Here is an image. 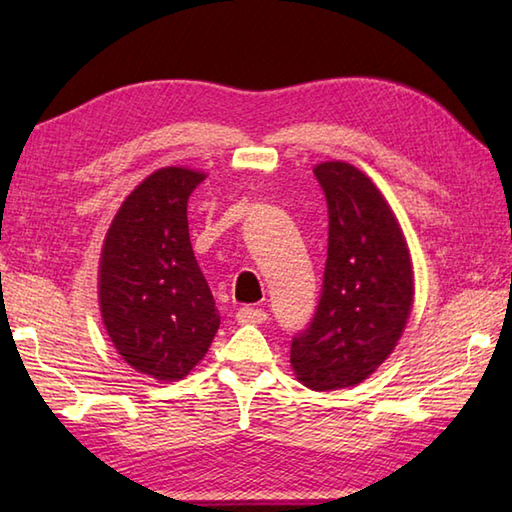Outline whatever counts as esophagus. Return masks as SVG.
<instances>
[{
  "label": "esophagus",
  "mask_w": 512,
  "mask_h": 512,
  "mask_svg": "<svg viewBox=\"0 0 512 512\" xmlns=\"http://www.w3.org/2000/svg\"><path fill=\"white\" fill-rule=\"evenodd\" d=\"M266 319H268V314L262 308L244 306V308L237 310V321L239 323H264Z\"/></svg>",
  "instance_id": "obj_1"
}]
</instances>
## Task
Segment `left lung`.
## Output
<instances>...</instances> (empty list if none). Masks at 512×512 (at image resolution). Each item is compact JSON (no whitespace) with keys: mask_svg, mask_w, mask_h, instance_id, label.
<instances>
[{"mask_svg":"<svg viewBox=\"0 0 512 512\" xmlns=\"http://www.w3.org/2000/svg\"><path fill=\"white\" fill-rule=\"evenodd\" d=\"M328 202V259L314 319L290 345L303 385L332 391L363 383L394 352L413 303L409 248L394 211L347 162L314 167Z\"/></svg>","mask_w":512,"mask_h":512,"instance_id":"obj_1","label":"left lung"}]
</instances>
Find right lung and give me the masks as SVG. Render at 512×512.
<instances>
[{"instance_id":"1","label":"right lung","mask_w":512,"mask_h":512,"mask_svg":"<svg viewBox=\"0 0 512 512\" xmlns=\"http://www.w3.org/2000/svg\"><path fill=\"white\" fill-rule=\"evenodd\" d=\"M204 178L184 167L151 173L121 204L101 250L105 330L127 365L165 383L187 376L220 328L189 239V195Z\"/></svg>"}]
</instances>
